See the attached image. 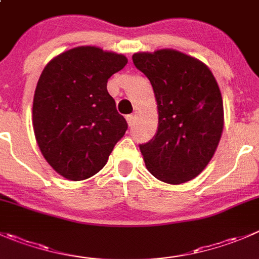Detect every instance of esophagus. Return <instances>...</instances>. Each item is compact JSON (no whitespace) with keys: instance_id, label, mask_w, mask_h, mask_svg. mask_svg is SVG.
<instances>
[{"instance_id":"obj_1","label":"esophagus","mask_w":259,"mask_h":259,"mask_svg":"<svg viewBox=\"0 0 259 259\" xmlns=\"http://www.w3.org/2000/svg\"><path fill=\"white\" fill-rule=\"evenodd\" d=\"M126 121L129 124V126H133L135 124V121H137V115H127Z\"/></svg>"}]
</instances>
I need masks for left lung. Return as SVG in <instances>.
Here are the masks:
<instances>
[{"mask_svg":"<svg viewBox=\"0 0 259 259\" xmlns=\"http://www.w3.org/2000/svg\"><path fill=\"white\" fill-rule=\"evenodd\" d=\"M133 63L152 83L158 107L157 134L139 145L145 165L165 183L187 182L204 170L222 138L217 79L199 59L173 49L135 53Z\"/></svg>","mask_w":259,"mask_h":259,"instance_id":"obj_1","label":"left lung"}]
</instances>
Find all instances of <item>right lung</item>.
Returning a JSON list of instances; mask_svg holds the SVG:
<instances>
[{"instance_id":"obj_1","label":"right lung","mask_w":259,"mask_h":259,"mask_svg":"<svg viewBox=\"0 0 259 259\" xmlns=\"http://www.w3.org/2000/svg\"><path fill=\"white\" fill-rule=\"evenodd\" d=\"M126 63L122 54L78 47L41 72L32 102L35 138L47 162L67 180L96 175L124 137L126 120L107 92V79Z\"/></svg>"}]
</instances>
